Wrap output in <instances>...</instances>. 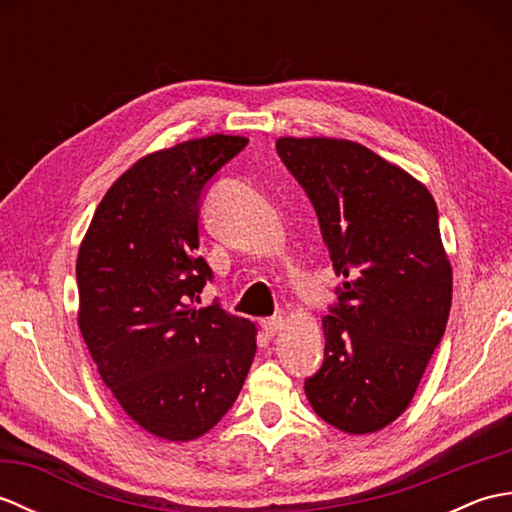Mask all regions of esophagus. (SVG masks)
<instances>
[{"mask_svg":"<svg viewBox=\"0 0 512 512\" xmlns=\"http://www.w3.org/2000/svg\"><path fill=\"white\" fill-rule=\"evenodd\" d=\"M281 328H284V317H270V319H264L262 321V330L266 336H277L281 332Z\"/></svg>","mask_w":512,"mask_h":512,"instance_id":"esophagus-1","label":"esophagus"}]
</instances>
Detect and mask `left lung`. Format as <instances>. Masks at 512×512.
Listing matches in <instances>:
<instances>
[{
  "mask_svg": "<svg viewBox=\"0 0 512 512\" xmlns=\"http://www.w3.org/2000/svg\"><path fill=\"white\" fill-rule=\"evenodd\" d=\"M319 215L339 303L323 317L325 358L306 380L317 416L352 436L394 422L447 328L453 270L429 189L345 138H277Z\"/></svg>",
  "mask_w": 512,
  "mask_h": 512,
  "instance_id": "obj_1",
  "label": "left lung"
}]
</instances>
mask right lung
I'll list each match as a JSON object with an SVG mask.
<instances>
[{
    "instance_id": "right-lung-1",
    "label": "right lung",
    "mask_w": 512,
    "mask_h": 512,
    "mask_svg": "<svg viewBox=\"0 0 512 512\" xmlns=\"http://www.w3.org/2000/svg\"><path fill=\"white\" fill-rule=\"evenodd\" d=\"M248 143L213 134L136 160L96 206L76 257L79 330L103 383L147 433L189 442L239 396L257 328L220 303L195 308L204 184Z\"/></svg>"
}]
</instances>
